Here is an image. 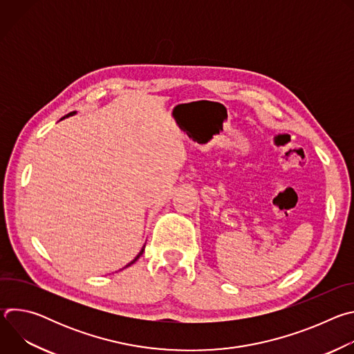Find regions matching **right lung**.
I'll list each match as a JSON object with an SVG mask.
<instances>
[{"instance_id": "obj_1", "label": "right lung", "mask_w": 354, "mask_h": 354, "mask_svg": "<svg viewBox=\"0 0 354 354\" xmlns=\"http://www.w3.org/2000/svg\"><path fill=\"white\" fill-rule=\"evenodd\" d=\"M73 115H75V112H71V113H68V115H67V116H64V118H68V116H73ZM64 118H63V119H64ZM144 248H145V245H144V246L141 248V250H140V254H138V255H137V257H136V258H134V259H133V261H131L130 263H127V265H126L124 268H129V266H131V265H133V263H134V262H136V261H137V259H138V258H140V257L142 255V252H144Z\"/></svg>"}]
</instances>
